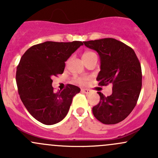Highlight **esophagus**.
Here are the masks:
<instances>
[{
  "mask_svg": "<svg viewBox=\"0 0 158 158\" xmlns=\"http://www.w3.org/2000/svg\"><path fill=\"white\" fill-rule=\"evenodd\" d=\"M81 91L85 94H89L91 92V90H89V89H81Z\"/></svg>",
  "mask_w": 158,
  "mask_h": 158,
  "instance_id": "esophagus-1",
  "label": "esophagus"
}]
</instances>
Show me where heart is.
Wrapping results in <instances>:
<instances>
[{"mask_svg":"<svg viewBox=\"0 0 158 158\" xmlns=\"http://www.w3.org/2000/svg\"><path fill=\"white\" fill-rule=\"evenodd\" d=\"M95 55H96V54H95L94 52H92V51H85V52L82 54V60L85 61V60H87V59L90 58V57H92V56H95ZM74 81L76 82H77V83L80 84V85H85V84L86 83L87 78L80 77V76H75Z\"/></svg>","mask_w":158,"mask_h":158,"instance_id":"1","label":"heart"}]
</instances>
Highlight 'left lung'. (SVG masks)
Returning <instances> with one entry per match:
<instances>
[{
    "instance_id": "obj_1",
    "label": "left lung",
    "mask_w": 158,
    "mask_h": 158,
    "mask_svg": "<svg viewBox=\"0 0 158 158\" xmlns=\"http://www.w3.org/2000/svg\"><path fill=\"white\" fill-rule=\"evenodd\" d=\"M98 53L101 61L96 80L99 85H112V93L105 96L98 92L100 101L92 108L95 118L106 125L122 122L135 107L142 85L140 62L133 49L113 38L84 42Z\"/></svg>"
}]
</instances>
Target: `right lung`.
Here are the masks:
<instances>
[{"label": "right lung", "instance_id": "right-lung-1", "mask_svg": "<svg viewBox=\"0 0 158 158\" xmlns=\"http://www.w3.org/2000/svg\"><path fill=\"white\" fill-rule=\"evenodd\" d=\"M82 45L81 41H47L30 47L20 59L16 73L20 98L30 114L44 125L63 120L73 96L80 92L78 86L68 84L62 92H54L51 78L63 74L65 62Z\"/></svg>", "mask_w": 158, "mask_h": 158}]
</instances>
